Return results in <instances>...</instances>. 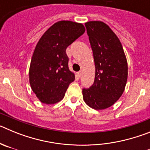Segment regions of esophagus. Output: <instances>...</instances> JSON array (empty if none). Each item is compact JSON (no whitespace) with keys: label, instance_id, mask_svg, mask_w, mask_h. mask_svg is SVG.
Segmentation results:
<instances>
[{"label":"esophagus","instance_id":"1","mask_svg":"<svg viewBox=\"0 0 150 150\" xmlns=\"http://www.w3.org/2000/svg\"><path fill=\"white\" fill-rule=\"evenodd\" d=\"M82 74H83V73H82L81 71H79V72L76 73V76H77V77H80V76H82Z\"/></svg>","mask_w":150,"mask_h":150}]
</instances>
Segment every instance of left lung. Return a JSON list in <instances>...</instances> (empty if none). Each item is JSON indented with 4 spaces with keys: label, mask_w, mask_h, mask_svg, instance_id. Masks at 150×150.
Returning <instances> with one entry per match:
<instances>
[{
    "label": "left lung",
    "mask_w": 150,
    "mask_h": 150,
    "mask_svg": "<svg viewBox=\"0 0 150 150\" xmlns=\"http://www.w3.org/2000/svg\"><path fill=\"white\" fill-rule=\"evenodd\" d=\"M93 52L95 76L93 85L83 88L86 104L93 109H107L124 92L128 79V63L117 36L100 21L85 23Z\"/></svg>",
    "instance_id": "1"
}]
</instances>
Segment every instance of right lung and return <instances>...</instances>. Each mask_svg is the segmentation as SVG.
<instances>
[{
    "mask_svg": "<svg viewBox=\"0 0 150 150\" xmlns=\"http://www.w3.org/2000/svg\"><path fill=\"white\" fill-rule=\"evenodd\" d=\"M83 24L72 21L55 22L36 46L29 68L31 89L40 101L53 104L62 100L75 75L69 70L66 49L84 34Z\"/></svg>",
    "mask_w": 150,
    "mask_h": 150,
    "instance_id": "1",
    "label": "right lung"
}]
</instances>
